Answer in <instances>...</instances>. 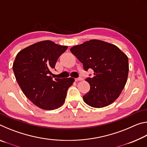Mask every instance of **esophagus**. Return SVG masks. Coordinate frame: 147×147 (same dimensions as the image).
Instances as JSON below:
<instances>
[{
  "instance_id": "34e87169",
  "label": "esophagus",
  "mask_w": 147,
  "mask_h": 147,
  "mask_svg": "<svg viewBox=\"0 0 147 147\" xmlns=\"http://www.w3.org/2000/svg\"><path fill=\"white\" fill-rule=\"evenodd\" d=\"M82 80V77H79V78H75V81L78 82V81H80V80Z\"/></svg>"
}]
</instances>
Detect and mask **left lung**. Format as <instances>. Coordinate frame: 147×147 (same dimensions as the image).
<instances>
[{"label":"left lung","instance_id":"left-lung-1","mask_svg":"<svg viewBox=\"0 0 147 147\" xmlns=\"http://www.w3.org/2000/svg\"><path fill=\"white\" fill-rule=\"evenodd\" d=\"M71 51L83 63L84 70L94 71L93 78L86 79L90 90L83 96L84 102L93 108H103L113 103L127 81V56L114 45L97 39L74 46Z\"/></svg>","mask_w":147,"mask_h":147}]
</instances>
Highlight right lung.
Wrapping results in <instances>:
<instances>
[{"mask_svg":"<svg viewBox=\"0 0 147 147\" xmlns=\"http://www.w3.org/2000/svg\"><path fill=\"white\" fill-rule=\"evenodd\" d=\"M67 47L51 41L32 45L17 54L13 64L16 80L23 93L39 108L52 110L63 105L73 78H55L51 69Z\"/></svg>","mask_w":147,"mask_h":147,"instance_id":"right-lung-1","label":"right lung"}]
</instances>
